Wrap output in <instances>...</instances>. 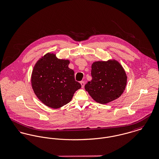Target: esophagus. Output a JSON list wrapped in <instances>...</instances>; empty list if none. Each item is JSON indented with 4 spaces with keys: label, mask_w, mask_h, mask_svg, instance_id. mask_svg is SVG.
Returning a JSON list of instances; mask_svg holds the SVG:
<instances>
[{
    "label": "esophagus",
    "mask_w": 159,
    "mask_h": 159,
    "mask_svg": "<svg viewBox=\"0 0 159 159\" xmlns=\"http://www.w3.org/2000/svg\"><path fill=\"white\" fill-rule=\"evenodd\" d=\"M80 84L82 85V88H84L85 86V82L84 81H81L80 82Z\"/></svg>",
    "instance_id": "esophagus-1"
}]
</instances>
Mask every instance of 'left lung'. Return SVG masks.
<instances>
[{
	"label": "left lung",
	"instance_id": "1",
	"mask_svg": "<svg viewBox=\"0 0 159 159\" xmlns=\"http://www.w3.org/2000/svg\"><path fill=\"white\" fill-rule=\"evenodd\" d=\"M92 80L85 89L95 101L106 104L119 98L126 85V75L117 61H96L91 66Z\"/></svg>",
	"mask_w": 159,
	"mask_h": 159
}]
</instances>
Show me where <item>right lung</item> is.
Masks as SVG:
<instances>
[{"label":"right lung","instance_id":"obj_1","mask_svg":"<svg viewBox=\"0 0 159 159\" xmlns=\"http://www.w3.org/2000/svg\"><path fill=\"white\" fill-rule=\"evenodd\" d=\"M69 61L59 60L48 53L37 61L31 76V85L38 98L45 105L59 108L68 103L81 88L75 81Z\"/></svg>","mask_w":159,"mask_h":159}]
</instances>
